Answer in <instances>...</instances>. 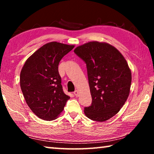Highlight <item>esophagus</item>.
Returning <instances> with one entry per match:
<instances>
[{
	"label": "esophagus",
	"instance_id": "obj_1",
	"mask_svg": "<svg viewBox=\"0 0 154 154\" xmlns=\"http://www.w3.org/2000/svg\"><path fill=\"white\" fill-rule=\"evenodd\" d=\"M74 94H75V96H76V97H77V96H79V92H78V90H75V91Z\"/></svg>",
	"mask_w": 154,
	"mask_h": 154
}]
</instances>
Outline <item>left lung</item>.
Returning <instances> with one entry per match:
<instances>
[{
    "mask_svg": "<svg viewBox=\"0 0 154 154\" xmlns=\"http://www.w3.org/2000/svg\"><path fill=\"white\" fill-rule=\"evenodd\" d=\"M74 52L85 62L92 102L84 113L94 121L105 122L116 115L128 97L132 73L126 59L115 47L90 41Z\"/></svg>",
    "mask_w": 154,
    "mask_h": 154,
    "instance_id": "1",
    "label": "left lung"
}]
</instances>
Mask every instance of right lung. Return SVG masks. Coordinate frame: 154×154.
Masks as SVG:
<instances>
[{"mask_svg":"<svg viewBox=\"0 0 154 154\" xmlns=\"http://www.w3.org/2000/svg\"><path fill=\"white\" fill-rule=\"evenodd\" d=\"M74 47L56 41L46 43L26 60L21 71L20 87L26 102L44 120L58 118L70 98L62 90L58 64Z\"/></svg>","mask_w":154,"mask_h":154,"instance_id":"obj_1","label":"right lung"}]
</instances>
